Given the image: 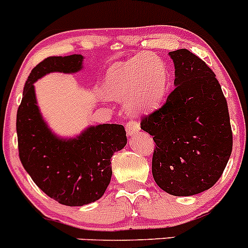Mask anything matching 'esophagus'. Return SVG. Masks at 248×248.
<instances>
[{"mask_svg": "<svg viewBox=\"0 0 248 248\" xmlns=\"http://www.w3.org/2000/svg\"><path fill=\"white\" fill-rule=\"evenodd\" d=\"M140 122L135 121V120H129V121L126 124L127 135L133 136V135H135V133H137V132H140Z\"/></svg>", "mask_w": 248, "mask_h": 248, "instance_id": "1", "label": "esophagus"}]
</instances>
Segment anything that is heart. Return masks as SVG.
Wrapping results in <instances>:
<instances>
[{
  "mask_svg": "<svg viewBox=\"0 0 248 248\" xmlns=\"http://www.w3.org/2000/svg\"><path fill=\"white\" fill-rule=\"evenodd\" d=\"M165 64L150 54H138L108 71L105 90L115 99H126L132 111L148 110L163 100L168 89Z\"/></svg>",
  "mask_w": 248,
  "mask_h": 248,
  "instance_id": "1",
  "label": "heart"
}]
</instances>
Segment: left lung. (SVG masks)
<instances>
[{
	"mask_svg": "<svg viewBox=\"0 0 248 248\" xmlns=\"http://www.w3.org/2000/svg\"><path fill=\"white\" fill-rule=\"evenodd\" d=\"M175 89L140 120L153 136L154 181L172 196H193L220 179L232 150L228 103L214 72L186 48L169 52Z\"/></svg>",
	"mask_w": 248,
	"mask_h": 248,
	"instance_id": "8db88e82",
	"label": "left lung"
}]
</instances>
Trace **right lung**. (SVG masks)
<instances>
[{
  "label": "right lung",
  "instance_id": "add662e5",
  "mask_svg": "<svg viewBox=\"0 0 248 248\" xmlns=\"http://www.w3.org/2000/svg\"><path fill=\"white\" fill-rule=\"evenodd\" d=\"M82 55L50 56L36 64L25 82L17 111L18 152L23 168L52 200L69 207L95 202L111 180V158L126 145L122 124L89 127L73 140L54 136L41 119L33 83L50 72L75 73Z\"/></svg>",
  "mask_w": 248,
  "mask_h": 248
}]
</instances>
